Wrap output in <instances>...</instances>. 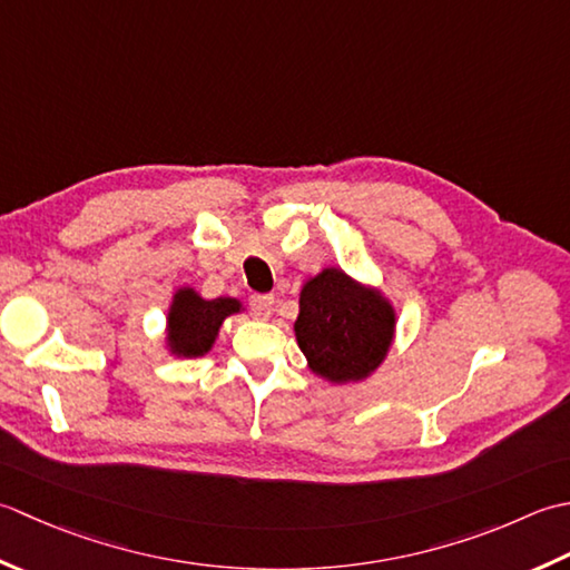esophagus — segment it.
I'll return each instance as SVG.
<instances>
[{"label": "esophagus", "mask_w": 570, "mask_h": 570, "mask_svg": "<svg viewBox=\"0 0 570 570\" xmlns=\"http://www.w3.org/2000/svg\"><path fill=\"white\" fill-rule=\"evenodd\" d=\"M250 305L255 309V315L261 320H268L273 315V305H275V297L273 295H253L250 297Z\"/></svg>", "instance_id": "obj_1"}]
</instances>
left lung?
<instances>
[{
  "instance_id": "1",
  "label": "left lung",
  "mask_w": 570,
  "mask_h": 570,
  "mask_svg": "<svg viewBox=\"0 0 570 570\" xmlns=\"http://www.w3.org/2000/svg\"><path fill=\"white\" fill-rule=\"evenodd\" d=\"M396 322V307L376 285L330 265L299 289L295 340L312 374L346 386L371 379L386 362Z\"/></svg>"
}]
</instances>
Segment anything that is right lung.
<instances>
[{"label": "right lung", "mask_w": 570, "mask_h": 570, "mask_svg": "<svg viewBox=\"0 0 570 570\" xmlns=\"http://www.w3.org/2000/svg\"><path fill=\"white\" fill-rule=\"evenodd\" d=\"M246 312L238 297L206 299L196 287L181 285L167 307L165 350L177 358H199L214 350L218 332L230 315Z\"/></svg>", "instance_id": "add662e5"}]
</instances>
